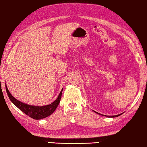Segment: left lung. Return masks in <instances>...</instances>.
Returning <instances> with one entry per match:
<instances>
[{
  "mask_svg": "<svg viewBox=\"0 0 147 147\" xmlns=\"http://www.w3.org/2000/svg\"><path fill=\"white\" fill-rule=\"evenodd\" d=\"M94 112L96 113H97V114H98V115H102V116H105V117H108V118H114V117H118V116H120V115L122 114V113H121V114L118 115H115V116H106V115H103L100 114V113H97V112H96V111H94Z\"/></svg>",
  "mask_w": 147,
  "mask_h": 147,
  "instance_id": "8db88e82",
  "label": "left lung"
}]
</instances>
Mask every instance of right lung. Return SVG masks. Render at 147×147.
Instances as JSON below:
<instances>
[{
    "instance_id": "1",
    "label": "right lung",
    "mask_w": 147,
    "mask_h": 147,
    "mask_svg": "<svg viewBox=\"0 0 147 147\" xmlns=\"http://www.w3.org/2000/svg\"><path fill=\"white\" fill-rule=\"evenodd\" d=\"M5 90H6V92L10 100L22 112L30 118L34 119V120H41V119L45 118L51 115L54 113L59 104L63 91L62 89L56 100L51 104L43 106H35L23 103V102L19 101L15 97H13L11 94L10 93L9 91L8 90L6 84H5Z\"/></svg>"
}]
</instances>
